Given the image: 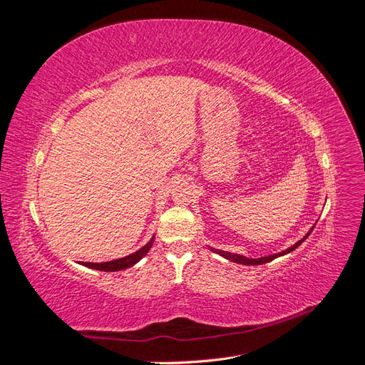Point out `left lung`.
<instances>
[{
	"mask_svg": "<svg viewBox=\"0 0 365 365\" xmlns=\"http://www.w3.org/2000/svg\"><path fill=\"white\" fill-rule=\"evenodd\" d=\"M314 228H311V231H312ZM311 231H309V233L302 239V240H298V242H295V244L292 245V247H289L288 250H284V251H282V252H279V254H272V256H264V257H259V259H250V257H245V256H242V254H235V252H228V251H222V250H216V248H210L212 250L213 252H216V254H219V256H222V257H225L227 260H231V262H235V263H240V264H263V263H267V262H271V260H274V259H277V257H280V256H284V254H288V252H291V251H294L297 247H300L303 242L307 239V236L311 235Z\"/></svg>",
	"mask_w": 365,
	"mask_h": 365,
	"instance_id": "1",
	"label": "left lung"
}]
</instances>
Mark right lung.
Segmentation results:
<instances>
[{
  "mask_svg": "<svg viewBox=\"0 0 365 365\" xmlns=\"http://www.w3.org/2000/svg\"><path fill=\"white\" fill-rule=\"evenodd\" d=\"M153 240H155V236H152V239L148 242L145 247H141L138 251L129 254L126 257H121V259H115L111 262H101V263H91V262H82L81 264L86 268H91V269H97V271H106V272H114V271H121V269H126L134 267L137 262H140L143 257L146 256L149 252V250L153 245Z\"/></svg>",
  "mask_w": 365,
  "mask_h": 365,
  "instance_id": "1",
  "label": "right lung"
}]
</instances>
